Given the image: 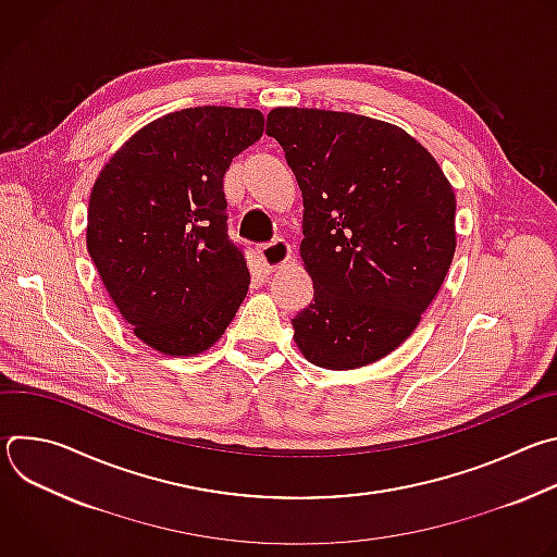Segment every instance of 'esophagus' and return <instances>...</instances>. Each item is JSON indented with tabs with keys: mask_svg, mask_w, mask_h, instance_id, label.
<instances>
[{
	"mask_svg": "<svg viewBox=\"0 0 557 557\" xmlns=\"http://www.w3.org/2000/svg\"><path fill=\"white\" fill-rule=\"evenodd\" d=\"M290 256H293L290 245L286 240H282V237H280V240H273V243L260 247V258L264 262L267 273H273V271L282 269L290 260Z\"/></svg>",
	"mask_w": 557,
	"mask_h": 557,
	"instance_id": "34e87169",
	"label": "esophagus"
}]
</instances>
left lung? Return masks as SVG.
<instances>
[{"instance_id":"8db88e82","label":"left lung","mask_w":557,"mask_h":557,"mask_svg":"<svg viewBox=\"0 0 557 557\" xmlns=\"http://www.w3.org/2000/svg\"><path fill=\"white\" fill-rule=\"evenodd\" d=\"M267 134L304 198L314 295L295 314V344L329 370L374 363L414 333L449 271L454 189L419 140L370 116L275 108Z\"/></svg>"}]
</instances>
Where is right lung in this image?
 <instances>
[{
	"label": "right lung",
	"instance_id": "right-lung-1",
	"mask_svg": "<svg viewBox=\"0 0 557 557\" xmlns=\"http://www.w3.org/2000/svg\"><path fill=\"white\" fill-rule=\"evenodd\" d=\"M264 132L247 108H187L138 129L101 170L88 253L134 335L163 355L211 348L249 290L224 174Z\"/></svg>",
	"mask_w": 557,
	"mask_h": 557
}]
</instances>
